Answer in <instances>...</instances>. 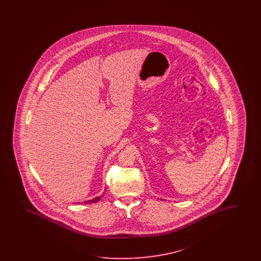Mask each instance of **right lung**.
Returning a JSON list of instances; mask_svg holds the SVG:
<instances>
[{
    "mask_svg": "<svg viewBox=\"0 0 261 261\" xmlns=\"http://www.w3.org/2000/svg\"><path fill=\"white\" fill-rule=\"evenodd\" d=\"M105 191H106V190H105ZM100 199H101V198L99 197V196H97V197L94 198V199H92V200H88V201H85L84 203H85V204H92V203L98 202ZM77 204H79V202L77 203Z\"/></svg>",
    "mask_w": 261,
    "mask_h": 261,
    "instance_id": "right-lung-1",
    "label": "right lung"
}]
</instances>
